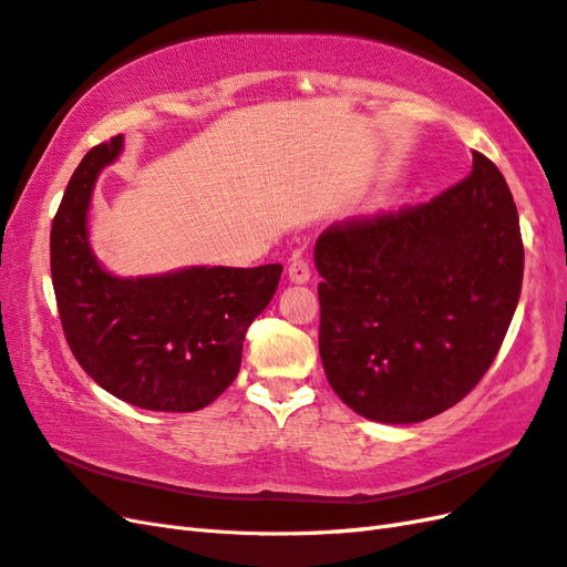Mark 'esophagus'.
<instances>
[{
  "mask_svg": "<svg viewBox=\"0 0 567 567\" xmlns=\"http://www.w3.org/2000/svg\"><path fill=\"white\" fill-rule=\"evenodd\" d=\"M288 279L293 284H308L310 281V265L302 257H293L288 265Z\"/></svg>",
  "mask_w": 567,
  "mask_h": 567,
  "instance_id": "obj_1",
  "label": "esophagus"
}]
</instances>
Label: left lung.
Instances as JSON below:
<instances>
[{
    "mask_svg": "<svg viewBox=\"0 0 567 567\" xmlns=\"http://www.w3.org/2000/svg\"><path fill=\"white\" fill-rule=\"evenodd\" d=\"M319 355L358 415L412 424L480 384L506 339L525 248L506 178L482 152L434 200L317 238Z\"/></svg>",
    "mask_w": 567,
    "mask_h": 567,
    "instance_id": "1",
    "label": "left lung"
}]
</instances>
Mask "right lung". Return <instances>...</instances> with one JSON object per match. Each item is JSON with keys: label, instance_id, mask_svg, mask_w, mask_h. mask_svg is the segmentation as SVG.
<instances>
[{"label": "right lung", "instance_id": "right-lung-1", "mask_svg": "<svg viewBox=\"0 0 567 567\" xmlns=\"http://www.w3.org/2000/svg\"><path fill=\"white\" fill-rule=\"evenodd\" d=\"M124 137L93 147L73 172L50 234L56 308L73 358L97 384L135 408L193 412L240 370L243 339L277 293L281 265L186 267L121 279L90 248L95 181Z\"/></svg>", "mask_w": 567, "mask_h": 567}]
</instances>
